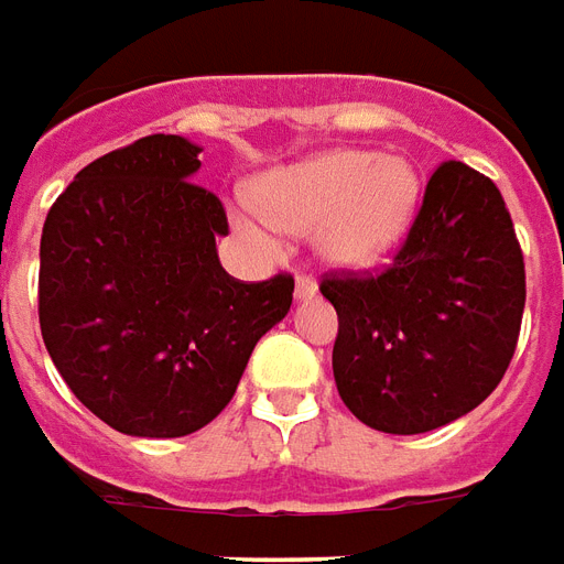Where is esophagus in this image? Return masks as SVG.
<instances>
[{"label":"esophagus","mask_w":564,"mask_h":564,"mask_svg":"<svg viewBox=\"0 0 564 564\" xmlns=\"http://www.w3.org/2000/svg\"><path fill=\"white\" fill-rule=\"evenodd\" d=\"M317 294V282L306 273H300L297 282H294V297L297 300H312Z\"/></svg>","instance_id":"34e87169"}]
</instances>
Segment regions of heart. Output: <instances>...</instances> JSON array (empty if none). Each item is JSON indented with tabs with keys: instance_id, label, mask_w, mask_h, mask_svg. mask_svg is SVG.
Returning <instances> with one entry per match:
<instances>
[{
	"instance_id": "b5f03b06",
	"label": "heart",
	"mask_w": 564,
	"mask_h": 564,
	"mask_svg": "<svg viewBox=\"0 0 564 564\" xmlns=\"http://www.w3.org/2000/svg\"><path fill=\"white\" fill-rule=\"evenodd\" d=\"M419 172L404 156L338 148L273 169L258 181L256 205L235 207V228L276 256L279 231L315 232L317 252L336 267H371L404 240L419 207Z\"/></svg>"
}]
</instances>
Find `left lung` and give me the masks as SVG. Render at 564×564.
Listing matches in <instances>:
<instances>
[{"instance_id": "obj_1", "label": "left lung", "mask_w": 564, "mask_h": 564, "mask_svg": "<svg viewBox=\"0 0 564 564\" xmlns=\"http://www.w3.org/2000/svg\"><path fill=\"white\" fill-rule=\"evenodd\" d=\"M333 375L375 431L425 434L476 410L514 357L527 270L490 177L448 160L431 175L404 247L380 273H333Z\"/></svg>"}]
</instances>
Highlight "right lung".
<instances>
[{
  "label": "right lung",
  "instance_id": "right-lung-1",
  "mask_svg": "<svg viewBox=\"0 0 564 564\" xmlns=\"http://www.w3.org/2000/svg\"><path fill=\"white\" fill-rule=\"evenodd\" d=\"M202 148L137 139L88 163L50 207L37 317L53 366L130 437H186L223 413L252 347L288 315L294 279L228 276V219L193 184Z\"/></svg>",
  "mask_w": 564,
  "mask_h": 564
}]
</instances>
